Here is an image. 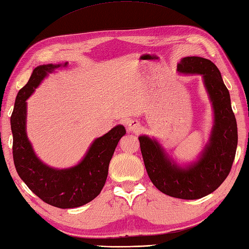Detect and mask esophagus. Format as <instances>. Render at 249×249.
I'll use <instances>...</instances> for the list:
<instances>
[{
  "label": "esophagus",
  "mask_w": 249,
  "mask_h": 249,
  "mask_svg": "<svg viewBox=\"0 0 249 249\" xmlns=\"http://www.w3.org/2000/svg\"><path fill=\"white\" fill-rule=\"evenodd\" d=\"M128 130L133 133H139L142 130V124L139 120H130L128 123Z\"/></svg>",
  "instance_id": "obj_1"
}]
</instances>
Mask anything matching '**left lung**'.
Listing matches in <instances>:
<instances>
[{"label": "left lung", "instance_id": "8db88e82", "mask_svg": "<svg viewBox=\"0 0 249 249\" xmlns=\"http://www.w3.org/2000/svg\"><path fill=\"white\" fill-rule=\"evenodd\" d=\"M181 74L202 76L212 104L211 133L197 160L180 164L154 137L141 135V150L147 174L159 191L180 199H199L211 194L230 173L237 146V126L230 95L218 68L211 60L183 57L177 66Z\"/></svg>", "mask_w": 249, "mask_h": 249}]
</instances>
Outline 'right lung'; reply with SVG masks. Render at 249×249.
<instances>
[{
    "instance_id": "right-lung-1",
    "label": "right lung",
    "mask_w": 249,
    "mask_h": 249,
    "mask_svg": "<svg viewBox=\"0 0 249 249\" xmlns=\"http://www.w3.org/2000/svg\"><path fill=\"white\" fill-rule=\"evenodd\" d=\"M65 64L40 65L33 70L27 84L19 90L10 117L14 163L20 178L41 200L60 209L78 208L100 194L107 178L108 165L118 142L125 134L123 124L93 141L81 161L68 168H54L37 157L26 133L27 102L47 76Z\"/></svg>"
}]
</instances>
